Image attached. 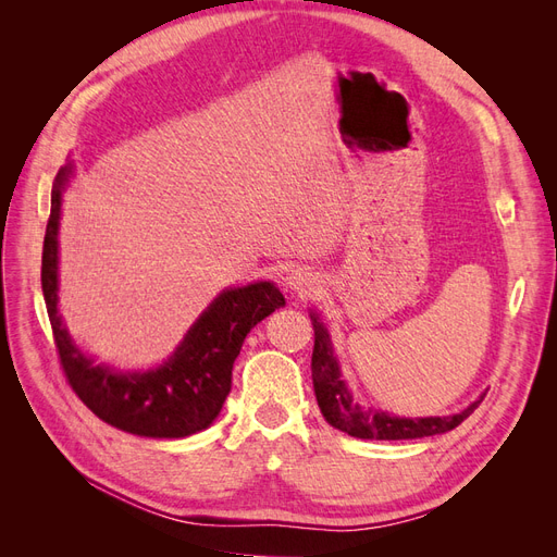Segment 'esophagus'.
<instances>
[{"label":"esophagus","instance_id":"34e87169","mask_svg":"<svg viewBox=\"0 0 557 557\" xmlns=\"http://www.w3.org/2000/svg\"><path fill=\"white\" fill-rule=\"evenodd\" d=\"M288 285L299 295H309L315 290V276L307 272V269H295V272L288 276Z\"/></svg>","mask_w":557,"mask_h":557}]
</instances>
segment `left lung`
<instances>
[{"label": "left lung", "instance_id": "obj_1", "mask_svg": "<svg viewBox=\"0 0 557 557\" xmlns=\"http://www.w3.org/2000/svg\"><path fill=\"white\" fill-rule=\"evenodd\" d=\"M313 320V332H315V344H313V356H311V372H313V391L318 407L323 411L325 420L350 436H358V440H376V442H397V440H420V436H432V434H444L453 428H458L465 418L474 413V409L483 401L476 399L474 404L455 416L444 418H397L387 416L385 411L374 409H360L356 401H352L350 393L339 374V364L330 346L327 330Z\"/></svg>", "mask_w": 557, "mask_h": 557}]
</instances>
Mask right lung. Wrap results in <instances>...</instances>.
I'll return each instance as SVG.
<instances>
[{
	"label": "right lung",
	"mask_w": 557,
	"mask_h": 557,
	"mask_svg": "<svg viewBox=\"0 0 557 557\" xmlns=\"http://www.w3.org/2000/svg\"><path fill=\"white\" fill-rule=\"evenodd\" d=\"M66 176L70 170H60L50 195L41 288L60 367L72 391L99 420L129 434L178 440L209 428L232 391V367L246 334L269 313L285 307V297L267 281L225 290L185 334L170 362L153 372L117 374L92 364L72 344L58 313V227Z\"/></svg>",
	"instance_id": "1"
}]
</instances>
